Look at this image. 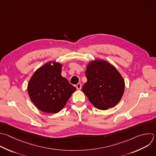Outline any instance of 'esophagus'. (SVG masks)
<instances>
[{"label": "esophagus", "mask_w": 156, "mask_h": 156, "mask_svg": "<svg viewBox=\"0 0 156 156\" xmlns=\"http://www.w3.org/2000/svg\"><path fill=\"white\" fill-rule=\"evenodd\" d=\"M81 87H82V85H81V84H80V83H77V84L76 85V88H77L78 90H81Z\"/></svg>", "instance_id": "1"}]
</instances>
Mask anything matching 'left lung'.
<instances>
[{
  "label": "left lung",
  "mask_w": 156,
  "mask_h": 156,
  "mask_svg": "<svg viewBox=\"0 0 156 156\" xmlns=\"http://www.w3.org/2000/svg\"><path fill=\"white\" fill-rule=\"evenodd\" d=\"M85 76L87 81L82 90L94 107L105 110L121 100L125 82L113 65L102 59L91 60L87 65Z\"/></svg>",
  "instance_id": "left-lung-1"
}]
</instances>
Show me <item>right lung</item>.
Wrapping results in <instances>:
<instances>
[{
  "label": "right lung",
  "mask_w": 156,
  "mask_h": 156,
  "mask_svg": "<svg viewBox=\"0 0 156 156\" xmlns=\"http://www.w3.org/2000/svg\"><path fill=\"white\" fill-rule=\"evenodd\" d=\"M62 66L59 62L50 61L38 68L28 83L30 99L43 112H59L76 90L62 76Z\"/></svg>",
  "instance_id": "1"
}]
</instances>
